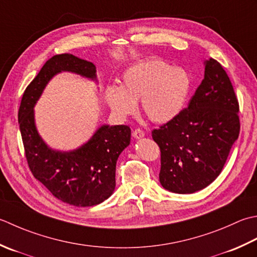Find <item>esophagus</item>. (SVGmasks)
<instances>
[{"mask_svg":"<svg viewBox=\"0 0 257 257\" xmlns=\"http://www.w3.org/2000/svg\"><path fill=\"white\" fill-rule=\"evenodd\" d=\"M133 136H134V138H136V139H140V138L144 137L145 133L143 132L142 129H136V130H134Z\"/></svg>","mask_w":257,"mask_h":257,"instance_id":"1","label":"esophagus"}]
</instances>
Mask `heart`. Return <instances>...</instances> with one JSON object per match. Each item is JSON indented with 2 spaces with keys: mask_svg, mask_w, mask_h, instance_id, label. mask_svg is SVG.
<instances>
[{
  "mask_svg": "<svg viewBox=\"0 0 257 257\" xmlns=\"http://www.w3.org/2000/svg\"><path fill=\"white\" fill-rule=\"evenodd\" d=\"M190 85L186 70L153 58L125 70L121 87L109 85L104 98L111 111L120 118L134 114L140 101L143 112L150 121L165 123L184 109Z\"/></svg>",
  "mask_w": 257,
  "mask_h": 257,
  "instance_id": "obj_1",
  "label": "heart"
}]
</instances>
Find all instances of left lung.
<instances>
[{
    "label": "left lung",
    "mask_w": 257,
    "mask_h": 257,
    "mask_svg": "<svg viewBox=\"0 0 257 257\" xmlns=\"http://www.w3.org/2000/svg\"><path fill=\"white\" fill-rule=\"evenodd\" d=\"M204 64V79L188 107L152 133L162 153L159 182L176 194L212 184L239 135V105L227 73L214 59Z\"/></svg>",
    "instance_id": "1"
}]
</instances>
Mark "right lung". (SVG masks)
Wrapping results in <instances>:
<instances>
[{
  "instance_id": "right-lung-1",
  "label": "right lung",
  "mask_w": 257,
  "mask_h": 257,
  "mask_svg": "<svg viewBox=\"0 0 257 257\" xmlns=\"http://www.w3.org/2000/svg\"><path fill=\"white\" fill-rule=\"evenodd\" d=\"M62 71L97 81V70L92 62L69 53L49 59L23 93L18 114L20 132L34 177L63 203L88 207L112 195L115 164L130 144L132 130L124 124H103L78 149L59 152L50 148L35 127L34 105L50 80Z\"/></svg>"
}]
</instances>
